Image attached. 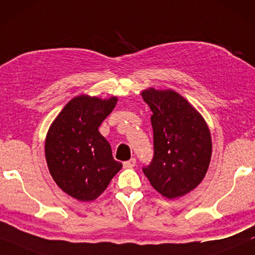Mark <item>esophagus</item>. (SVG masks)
Segmentation results:
<instances>
[{
	"mask_svg": "<svg viewBox=\"0 0 255 255\" xmlns=\"http://www.w3.org/2000/svg\"><path fill=\"white\" fill-rule=\"evenodd\" d=\"M136 164V159L135 158H130L129 160H126V162H124V166L125 167H132L135 166Z\"/></svg>",
	"mask_w": 255,
	"mask_h": 255,
	"instance_id": "obj_1",
	"label": "esophagus"
}]
</instances>
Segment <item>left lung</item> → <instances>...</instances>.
<instances>
[{
	"mask_svg": "<svg viewBox=\"0 0 255 255\" xmlns=\"http://www.w3.org/2000/svg\"><path fill=\"white\" fill-rule=\"evenodd\" d=\"M151 110L153 156L142 167L152 187L167 199L187 194L207 173L211 137L206 121L179 93L149 89L142 92Z\"/></svg>",
	"mask_w": 255,
	"mask_h": 255,
	"instance_id": "8db88e82",
	"label": "left lung"
}]
</instances>
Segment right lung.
Listing matches in <instances>:
<instances>
[{
	"instance_id": "right-lung-1",
	"label": "right lung",
	"mask_w": 255,
	"mask_h": 255,
	"mask_svg": "<svg viewBox=\"0 0 255 255\" xmlns=\"http://www.w3.org/2000/svg\"><path fill=\"white\" fill-rule=\"evenodd\" d=\"M116 97L71 99L49 128L46 160L56 185L73 198L92 201L102 194L123 164L98 128L117 105Z\"/></svg>"
}]
</instances>
